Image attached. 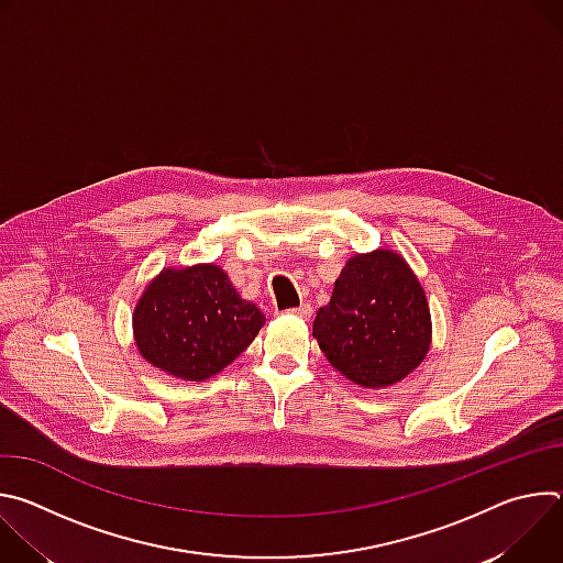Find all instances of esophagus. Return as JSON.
Here are the masks:
<instances>
[{
    "label": "esophagus",
    "instance_id": "34e87169",
    "mask_svg": "<svg viewBox=\"0 0 563 563\" xmlns=\"http://www.w3.org/2000/svg\"><path fill=\"white\" fill-rule=\"evenodd\" d=\"M289 316H296V318H302V320H309L311 316V305L309 302H302L300 307H294V309H287Z\"/></svg>",
    "mask_w": 563,
    "mask_h": 563
}]
</instances>
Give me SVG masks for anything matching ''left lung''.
<instances>
[{
  "label": "left lung",
  "mask_w": 563,
  "mask_h": 563,
  "mask_svg": "<svg viewBox=\"0 0 563 563\" xmlns=\"http://www.w3.org/2000/svg\"><path fill=\"white\" fill-rule=\"evenodd\" d=\"M318 347L350 380L383 389L412 374L432 345L423 285L394 250L354 254L311 328Z\"/></svg>",
  "instance_id": "obj_1"
}]
</instances>
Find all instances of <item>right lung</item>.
I'll return each mask as SVG.
<instances>
[{"instance_id":"1","label":"right lung","mask_w":563,"mask_h":563,"mask_svg":"<svg viewBox=\"0 0 563 563\" xmlns=\"http://www.w3.org/2000/svg\"><path fill=\"white\" fill-rule=\"evenodd\" d=\"M265 313L240 298L216 263L165 267L148 280L133 309L140 356L180 380H207L243 354Z\"/></svg>"}]
</instances>
